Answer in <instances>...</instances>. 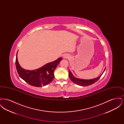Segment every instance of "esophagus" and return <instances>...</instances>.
I'll return each instance as SVG.
<instances>
[{
	"label": "esophagus",
	"mask_w": 124,
	"mask_h": 124,
	"mask_svg": "<svg viewBox=\"0 0 124 124\" xmlns=\"http://www.w3.org/2000/svg\"><path fill=\"white\" fill-rule=\"evenodd\" d=\"M68 57V56L67 55V54H64V55H63V58H64V59H66V58H67Z\"/></svg>",
	"instance_id": "obj_1"
}]
</instances>
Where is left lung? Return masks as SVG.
<instances>
[{"label": "left lung", "mask_w": 124, "mask_h": 124, "mask_svg": "<svg viewBox=\"0 0 124 124\" xmlns=\"http://www.w3.org/2000/svg\"><path fill=\"white\" fill-rule=\"evenodd\" d=\"M106 68H105L103 72L102 73V74H101L100 76L96 78L93 79H80L78 78H77L76 77H74L72 73L71 72L70 70H69V78H70L71 80L72 81V82L77 84L78 85L80 86H88L90 85H91L93 84H94L96 82H97L99 78H100L101 76H102V75L103 74V73H104V72L105 71Z\"/></svg>", "instance_id": "8db88e82"}]
</instances>
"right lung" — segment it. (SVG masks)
<instances>
[{"mask_svg": "<svg viewBox=\"0 0 124 124\" xmlns=\"http://www.w3.org/2000/svg\"><path fill=\"white\" fill-rule=\"evenodd\" d=\"M16 59V67L20 77L29 85L36 87H41L50 84L54 78V71L57 65L62 60L59 58L53 62L48 63L41 67L34 70H25L19 64L17 58Z\"/></svg>", "mask_w": 124, "mask_h": 124, "instance_id": "add662e5", "label": "right lung"}]
</instances>
